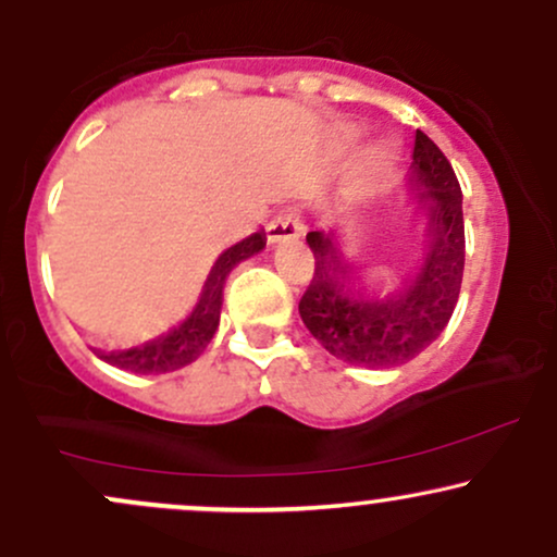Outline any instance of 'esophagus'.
<instances>
[{
	"mask_svg": "<svg viewBox=\"0 0 557 557\" xmlns=\"http://www.w3.org/2000/svg\"><path fill=\"white\" fill-rule=\"evenodd\" d=\"M304 233V225H300L298 214L293 209H283L270 220L267 225V238L270 243H283V240H296L298 235Z\"/></svg>",
	"mask_w": 557,
	"mask_h": 557,
	"instance_id": "34e87169",
	"label": "esophagus"
}]
</instances>
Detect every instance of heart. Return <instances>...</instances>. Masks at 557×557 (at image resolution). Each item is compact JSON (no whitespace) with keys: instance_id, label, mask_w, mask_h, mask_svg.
Listing matches in <instances>:
<instances>
[{"instance_id":"heart-1","label":"heart","mask_w":557,"mask_h":557,"mask_svg":"<svg viewBox=\"0 0 557 557\" xmlns=\"http://www.w3.org/2000/svg\"><path fill=\"white\" fill-rule=\"evenodd\" d=\"M389 159H393V149H389L387 144H382L380 149L374 151V164L376 168H385V164H389Z\"/></svg>"}]
</instances>
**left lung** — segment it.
<instances>
[{
    "label": "left lung",
    "instance_id": "obj_1",
    "mask_svg": "<svg viewBox=\"0 0 557 557\" xmlns=\"http://www.w3.org/2000/svg\"><path fill=\"white\" fill-rule=\"evenodd\" d=\"M408 183L426 212V251L417 277L398 293L367 296L359 270L345 264L335 230L306 235L314 274L298 311L311 335L335 359L387 369L417 359L450 322L463 280V196L456 172L437 144L417 131Z\"/></svg>",
    "mask_w": 557,
    "mask_h": 557
}]
</instances>
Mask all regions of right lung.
Segmentation results:
<instances>
[{"mask_svg": "<svg viewBox=\"0 0 557 557\" xmlns=\"http://www.w3.org/2000/svg\"><path fill=\"white\" fill-rule=\"evenodd\" d=\"M267 246V235L253 233L248 238H243L235 246H230L227 251L220 253V259L214 261L212 272H209L207 285H203L201 298H198L196 309L190 311L185 322L172 327L168 335H159L154 341L136 345V348H117V350H104V348H91L101 361L112 363V367L125 369L133 374H164L175 372V369L188 367L190 361H196L198 356L207 350V345L212 343L216 327H220V311H222V290H225L227 274L240 264L243 259L253 257L261 248Z\"/></svg>", "mask_w": 557, "mask_h": 557, "instance_id": "obj_1", "label": "right lung"}]
</instances>
